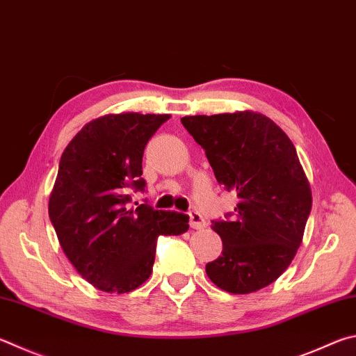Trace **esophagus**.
Instances as JSON below:
<instances>
[{"mask_svg": "<svg viewBox=\"0 0 356 356\" xmlns=\"http://www.w3.org/2000/svg\"><path fill=\"white\" fill-rule=\"evenodd\" d=\"M190 227L196 229V230L205 227V221H204L202 215H200V213L196 210L190 211Z\"/></svg>", "mask_w": 356, "mask_h": 356, "instance_id": "esophagus-1", "label": "esophagus"}]
</instances>
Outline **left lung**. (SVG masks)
<instances>
[{"mask_svg": "<svg viewBox=\"0 0 356 356\" xmlns=\"http://www.w3.org/2000/svg\"><path fill=\"white\" fill-rule=\"evenodd\" d=\"M180 121L202 146L218 182L238 196L234 215L211 221L222 252L207 263V275L232 294L270 285L293 261L312 211V190L294 145L257 112Z\"/></svg>", "mask_w": 356, "mask_h": 356, "instance_id": "1", "label": "left lung"}]
</instances>
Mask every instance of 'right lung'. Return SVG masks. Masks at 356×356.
Wrapping results in <instances>:
<instances>
[{
  "label": "right lung",
  "instance_id": "1",
  "mask_svg": "<svg viewBox=\"0 0 356 356\" xmlns=\"http://www.w3.org/2000/svg\"><path fill=\"white\" fill-rule=\"evenodd\" d=\"M168 120L170 115H104L83 126L60 157L49 219L77 273L106 293L143 285L152 273L157 238L190 227L184 213L131 205V191L146 186L145 147Z\"/></svg>",
  "mask_w": 356,
  "mask_h": 356
}]
</instances>
